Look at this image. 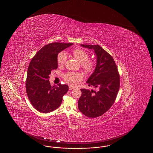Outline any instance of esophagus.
Listing matches in <instances>:
<instances>
[{
    "label": "esophagus",
    "instance_id": "1",
    "mask_svg": "<svg viewBox=\"0 0 153 153\" xmlns=\"http://www.w3.org/2000/svg\"><path fill=\"white\" fill-rule=\"evenodd\" d=\"M69 89L70 90H74L75 88L72 87V86H69Z\"/></svg>",
    "mask_w": 153,
    "mask_h": 153
}]
</instances>
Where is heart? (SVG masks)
I'll return each instance as SVG.
<instances>
[{
	"label": "heart",
	"mask_w": 153,
	"mask_h": 153,
	"mask_svg": "<svg viewBox=\"0 0 153 153\" xmlns=\"http://www.w3.org/2000/svg\"><path fill=\"white\" fill-rule=\"evenodd\" d=\"M72 55L78 62L81 63V68L86 73H90L94 71L95 62L94 61L89 59V54L87 51L82 49H75ZM67 59V55L64 51L59 52L57 55V61L59 66L65 65ZM64 79L69 84L75 86L78 82L82 80V76L79 73L68 72L64 75Z\"/></svg>",
	"instance_id": "b5f03b06"
}]
</instances>
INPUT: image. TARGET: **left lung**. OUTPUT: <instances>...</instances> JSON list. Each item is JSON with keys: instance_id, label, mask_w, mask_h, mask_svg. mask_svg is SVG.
<instances>
[{"instance_id": "obj_1", "label": "left lung", "mask_w": 153, "mask_h": 153, "mask_svg": "<svg viewBox=\"0 0 153 153\" xmlns=\"http://www.w3.org/2000/svg\"><path fill=\"white\" fill-rule=\"evenodd\" d=\"M81 46L94 49L97 57L94 72L86 81L89 86L92 85L96 90L81 88L78 108L86 117H98L107 111L115 101L120 87V75L114 59L101 46Z\"/></svg>"}]
</instances>
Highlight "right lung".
Segmentation results:
<instances>
[{"instance_id":"right-lung-1","label":"right lung","mask_w":153,"mask_h":153,"mask_svg":"<svg viewBox=\"0 0 153 153\" xmlns=\"http://www.w3.org/2000/svg\"><path fill=\"white\" fill-rule=\"evenodd\" d=\"M73 43L53 42L46 45L33 57L29 63L26 79L27 94L34 108L42 113L55 111L60 106L68 86L59 84L51 86L49 75L58 67L59 53Z\"/></svg>"}]
</instances>
